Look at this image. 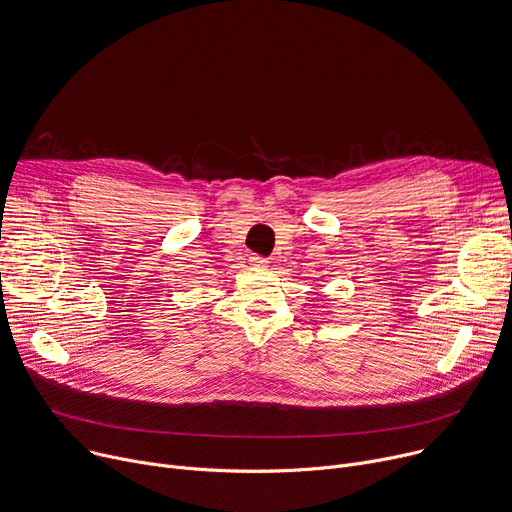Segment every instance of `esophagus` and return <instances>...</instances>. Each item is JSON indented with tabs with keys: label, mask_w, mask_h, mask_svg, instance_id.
I'll list each match as a JSON object with an SVG mask.
<instances>
[{
	"label": "esophagus",
	"mask_w": 512,
	"mask_h": 512,
	"mask_svg": "<svg viewBox=\"0 0 512 512\" xmlns=\"http://www.w3.org/2000/svg\"><path fill=\"white\" fill-rule=\"evenodd\" d=\"M251 265H253V267H267V265H269V259H267V257H261V255H253V257H251Z\"/></svg>",
	"instance_id": "esophagus-1"
}]
</instances>
